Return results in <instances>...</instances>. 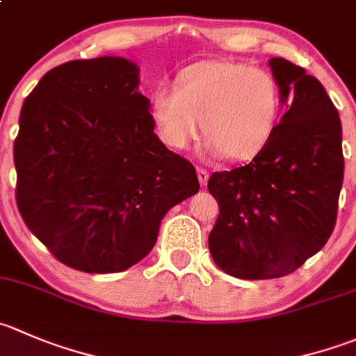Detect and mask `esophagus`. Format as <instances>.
I'll use <instances>...</instances> for the list:
<instances>
[{"mask_svg": "<svg viewBox=\"0 0 356 356\" xmlns=\"http://www.w3.org/2000/svg\"><path fill=\"white\" fill-rule=\"evenodd\" d=\"M196 174H198L200 184L207 186V181H209V172H207L205 168H198V170H196Z\"/></svg>", "mask_w": 356, "mask_h": 356, "instance_id": "obj_1", "label": "esophagus"}]
</instances>
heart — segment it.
<instances>
[{"label": "heart", "instance_id": "b5f03b06", "mask_svg": "<svg viewBox=\"0 0 356 356\" xmlns=\"http://www.w3.org/2000/svg\"><path fill=\"white\" fill-rule=\"evenodd\" d=\"M280 85L271 72L233 60H203L175 76L174 88L151 95V118L167 147L184 151L198 139L227 160L254 158L277 129Z\"/></svg>", "mask_w": 356, "mask_h": 356}]
</instances>
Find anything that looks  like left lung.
Segmentation results:
<instances>
[{
	"mask_svg": "<svg viewBox=\"0 0 356 356\" xmlns=\"http://www.w3.org/2000/svg\"><path fill=\"white\" fill-rule=\"evenodd\" d=\"M270 65L287 113L250 163L207 184L219 205L210 254L243 280L285 277L327 243L344 175L341 120L322 83L285 58Z\"/></svg>",
	"mask_w": 356,
	"mask_h": 356,
	"instance_id": "left-lung-1",
	"label": "left lung"
}]
</instances>
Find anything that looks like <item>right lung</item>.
Returning <instances> with one entry per match:
<instances>
[{"mask_svg":"<svg viewBox=\"0 0 356 356\" xmlns=\"http://www.w3.org/2000/svg\"><path fill=\"white\" fill-rule=\"evenodd\" d=\"M139 69L122 57L50 69L27 95L13 143L15 198L57 261L118 273L154 247L168 209L198 193L196 170L158 139Z\"/></svg>","mask_w":356,"mask_h":356,"instance_id":"add662e5","label":"right lung"}]
</instances>
